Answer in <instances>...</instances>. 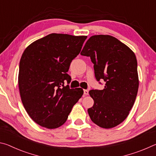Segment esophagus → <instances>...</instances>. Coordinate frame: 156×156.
Wrapping results in <instances>:
<instances>
[{
  "instance_id": "34e87169",
  "label": "esophagus",
  "mask_w": 156,
  "mask_h": 156,
  "mask_svg": "<svg viewBox=\"0 0 156 156\" xmlns=\"http://www.w3.org/2000/svg\"><path fill=\"white\" fill-rule=\"evenodd\" d=\"M84 95H88L89 94V91L87 89H84Z\"/></svg>"
}]
</instances>
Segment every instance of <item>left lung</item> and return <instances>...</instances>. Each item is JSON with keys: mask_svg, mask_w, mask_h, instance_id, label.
<instances>
[{"mask_svg": "<svg viewBox=\"0 0 156 156\" xmlns=\"http://www.w3.org/2000/svg\"><path fill=\"white\" fill-rule=\"evenodd\" d=\"M90 57L95 77L105 82L102 90L92 89L93 107L88 109L92 122L105 129L122 122L127 117L138 94V63L134 53L112 36L89 38L80 53Z\"/></svg>", "mask_w": 156, "mask_h": 156, "instance_id": "8db88e82", "label": "left lung"}]
</instances>
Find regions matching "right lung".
Listing matches in <instances>:
<instances>
[{
	"label": "right lung",
	"instance_id": "add662e5",
	"mask_svg": "<svg viewBox=\"0 0 156 156\" xmlns=\"http://www.w3.org/2000/svg\"><path fill=\"white\" fill-rule=\"evenodd\" d=\"M86 38L51 34L23 52L18 74L21 100L30 118L41 126L56 129L62 125L83 96V89H70L72 78L67 72Z\"/></svg>",
	"mask_w": 156,
	"mask_h": 156
}]
</instances>
